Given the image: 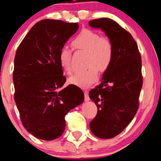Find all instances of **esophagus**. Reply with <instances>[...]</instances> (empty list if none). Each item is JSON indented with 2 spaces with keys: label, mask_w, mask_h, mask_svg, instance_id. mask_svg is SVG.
Here are the masks:
<instances>
[{
  "label": "esophagus",
  "mask_w": 161,
  "mask_h": 161,
  "mask_svg": "<svg viewBox=\"0 0 161 161\" xmlns=\"http://www.w3.org/2000/svg\"><path fill=\"white\" fill-rule=\"evenodd\" d=\"M90 100L89 97H88V93L87 92H85V101H88Z\"/></svg>",
  "instance_id": "1"
}]
</instances>
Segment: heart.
<instances>
[{"instance_id":"1","label":"heart","mask_w":161,"mask_h":161,"mask_svg":"<svg viewBox=\"0 0 161 161\" xmlns=\"http://www.w3.org/2000/svg\"><path fill=\"white\" fill-rule=\"evenodd\" d=\"M72 45L78 50L87 52L86 69L77 72L69 78V83L81 88H90L98 79V70L104 73L110 67L113 58V46L111 41L101 36L91 29H83L73 38ZM72 51L64 46L59 52V62L64 72L69 74Z\"/></svg>"}]
</instances>
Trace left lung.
I'll use <instances>...</instances> for the list:
<instances>
[{"label":"left lung","mask_w":161,"mask_h":161,"mask_svg":"<svg viewBox=\"0 0 161 161\" xmlns=\"http://www.w3.org/2000/svg\"><path fill=\"white\" fill-rule=\"evenodd\" d=\"M88 25L101 29L113 46L111 65L103 73L101 83L89 92L97 107L91 131L97 137L110 139L120 134L137 112L143 84L141 57L132 35L114 20L96 19Z\"/></svg>","instance_id":"8db88e82"}]
</instances>
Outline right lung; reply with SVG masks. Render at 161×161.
<instances>
[{"label": "right lung", "mask_w": 161, "mask_h": 161, "mask_svg": "<svg viewBox=\"0 0 161 161\" xmlns=\"http://www.w3.org/2000/svg\"><path fill=\"white\" fill-rule=\"evenodd\" d=\"M76 23L45 19L32 26L14 59V100L25 129L35 137L53 141L65 129V115L84 102L80 88L66 81L59 52L77 31Z\"/></svg>", "instance_id": "right-lung-1"}]
</instances>
